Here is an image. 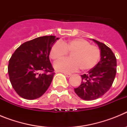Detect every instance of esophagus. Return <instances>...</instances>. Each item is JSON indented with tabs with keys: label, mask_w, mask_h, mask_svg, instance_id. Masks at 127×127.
Here are the masks:
<instances>
[{
	"label": "esophagus",
	"mask_w": 127,
	"mask_h": 127,
	"mask_svg": "<svg viewBox=\"0 0 127 127\" xmlns=\"http://www.w3.org/2000/svg\"><path fill=\"white\" fill-rule=\"evenodd\" d=\"M64 75L65 76H66V77H70V76H71V74H68V73H64Z\"/></svg>",
	"instance_id": "esophagus-1"
}]
</instances>
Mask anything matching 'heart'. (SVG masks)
<instances>
[{"instance_id":"1","label":"heart","mask_w":127,"mask_h":127,"mask_svg":"<svg viewBox=\"0 0 127 127\" xmlns=\"http://www.w3.org/2000/svg\"><path fill=\"white\" fill-rule=\"evenodd\" d=\"M67 53H70V59H64L54 65L57 71L72 72L79 68L82 71H88L95 67L100 57V51L97 46L90 45L89 42L81 38L55 42L50 49V57L57 62Z\"/></svg>"}]
</instances>
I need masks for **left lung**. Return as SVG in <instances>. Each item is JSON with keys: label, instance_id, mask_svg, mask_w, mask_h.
<instances>
[{"label": "left lung", "instance_id": "8db88e82", "mask_svg": "<svg viewBox=\"0 0 127 127\" xmlns=\"http://www.w3.org/2000/svg\"><path fill=\"white\" fill-rule=\"evenodd\" d=\"M100 50V60L95 67L81 75L80 86L74 88L78 97L85 100H93L104 95L111 87L116 73V58L105 44L92 39Z\"/></svg>", "mask_w": 127, "mask_h": 127}]
</instances>
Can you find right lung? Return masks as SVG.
<instances>
[{
    "mask_svg": "<svg viewBox=\"0 0 127 127\" xmlns=\"http://www.w3.org/2000/svg\"><path fill=\"white\" fill-rule=\"evenodd\" d=\"M58 39L53 35L35 38L22 44L11 56L8 65L9 80L21 97L39 98L49 88L55 75L50 51Z\"/></svg>",
    "mask_w": 127,
    "mask_h": 127,
    "instance_id": "add662e5",
    "label": "right lung"
}]
</instances>
